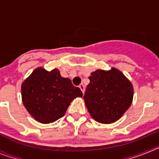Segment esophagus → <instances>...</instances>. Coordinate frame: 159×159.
<instances>
[{"label":"esophagus","mask_w":159,"mask_h":159,"mask_svg":"<svg viewBox=\"0 0 159 159\" xmlns=\"http://www.w3.org/2000/svg\"><path fill=\"white\" fill-rule=\"evenodd\" d=\"M79 88H80V90L82 91L83 93H84V91H85V87H84V85L83 84H80V86H79Z\"/></svg>","instance_id":"obj_1"}]
</instances>
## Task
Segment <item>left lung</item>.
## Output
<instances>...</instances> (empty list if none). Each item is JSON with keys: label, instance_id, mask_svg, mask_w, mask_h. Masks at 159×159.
I'll return each mask as SVG.
<instances>
[{"label": "left lung", "instance_id": "8db88e82", "mask_svg": "<svg viewBox=\"0 0 159 159\" xmlns=\"http://www.w3.org/2000/svg\"><path fill=\"white\" fill-rule=\"evenodd\" d=\"M84 102L90 115L100 123L117 121L130 107L134 89L119 70H96L91 73Z\"/></svg>", "mask_w": 159, "mask_h": 159}]
</instances>
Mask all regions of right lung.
<instances>
[{
  "label": "right lung",
  "mask_w": 159,
  "mask_h": 159,
  "mask_svg": "<svg viewBox=\"0 0 159 159\" xmlns=\"http://www.w3.org/2000/svg\"><path fill=\"white\" fill-rule=\"evenodd\" d=\"M21 96L24 106L36 121L50 123L63 117L70 102L83 93L57 68L48 71L37 67L22 84Z\"/></svg>",
  "instance_id": "add662e5"
}]
</instances>
